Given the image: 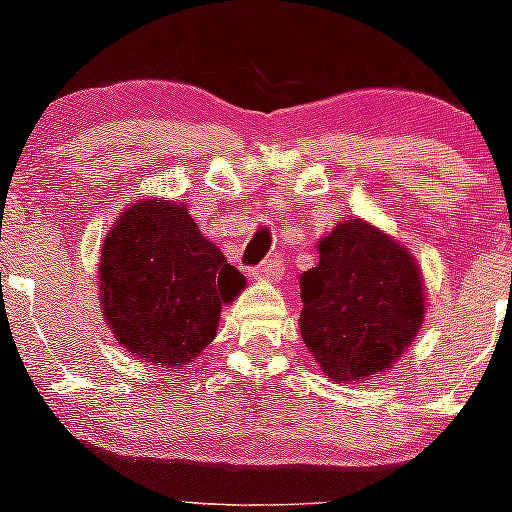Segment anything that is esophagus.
I'll return each instance as SVG.
<instances>
[{"label":"esophagus","mask_w":512,"mask_h":512,"mask_svg":"<svg viewBox=\"0 0 512 512\" xmlns=\"http://www.w3.org/2000/svg\"><path fill=\"white\" fill-rule=\"evenodd\" d=\"M282 270H285V267H282V260L277 255H272V257H267V260H262L260 265L252 270V275H255V280H267V282L272 280V282H275V280H280Z\"/></svg>","instance_id":"obj_1"}]
</instances>
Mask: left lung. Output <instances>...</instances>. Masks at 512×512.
<instances>
[{
    "mask_svg": "<svg viewBox=\"0 0 512 512\" xmlns=\"http://www.w3.org/2000/svg\"><path fill=\"white\" fill-rule=\"evenodd\" d=\"M320 262L300 277V332L327 377H375L413 345L425 315L410 252L362 220L322 237Z\"/></svg>",
    "mask_w": 512,
    "mask_h": 512,
    "instance_id": "left-lung-1",
    "label": "left lung"
}]
</instances>
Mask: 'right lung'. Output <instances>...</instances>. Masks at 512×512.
<instances>
[{
	"label": "right lung",
	"mask_w": 512,
	"mask_h": 512,
	"mask_svg": "<svg viewBox=\"0 0 512 512\" xmlns=\"http://www.w3.org/2000/svg\"><path fill=\"white\" fill-rule=\"evenodd\" d=\"M99 282L104 317L122 347L180 367L215 340L222 305L240 295L245 275L200 235L187 207L140 200L104 237Z\"/></svg>",
	"instance_id": "obj_1"
}]
</instances>
